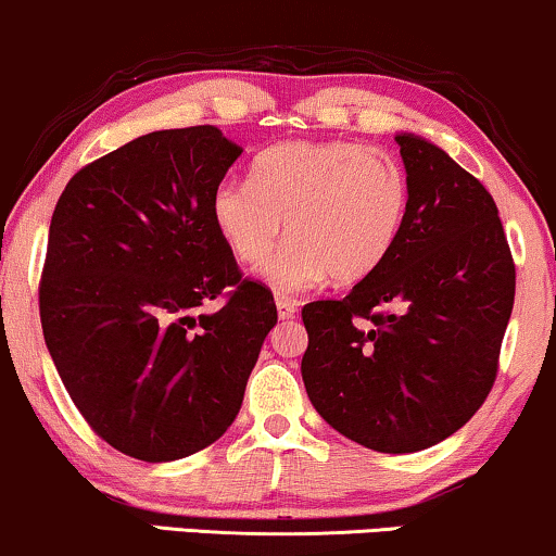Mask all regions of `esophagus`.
I'll use <instances>...</instances> for the list:
<instances>
[{"label": "esophagus", "instance_id": "34e87169", "mask_svg": "<svg viewBox=\"0 0 556 556\" xmlns=\"http://www.w3.org/2000/svg\"><path fill=\"white\" fill-rule=\"evenodd\" d=\"M277 313H279V320L294 318V313H298V302L290 298H277Z\"/></svg>", "mask_w": 556, "mask_h": 556}]
</instances>
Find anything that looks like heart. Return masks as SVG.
<instances>
[{"instance_id":"1","label":"heart","mask_w":556,"mask_h":556,"mask_svg":"<svg viewBox=\"0 0 556 556\" xmlns=\"http://www.w3.org/2000/svg\"><path fill=\"white\" fill-rule=\"evenodd\" d=\"M410 185L390 151L349 140H287L258 153L249 179H223L210 197L217 236L241 264L270 253L281 220L293 238L258 269L277 292L333 277L356 285L388 262L403 233Z\"/></svg>"}]
</instances>
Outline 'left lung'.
Returning <instances> with one entry per match:
<instances>
[{
  "label": "left lung",
  "mask_w": 556,
  "mask_h": 556,
  "mask_svg": "<svg viewBox=\"0 0 556 556\" xmlns=\"http://www.w3.org/2000/svg\"><path fill=\"white\" fill-rule=\"evenodd\" d=\"M410 202L388 262L302 307V382L328 426L384 454L444 441L493 390L516 266L495 200L431 140L397 132Z\"/></svg>",
  "instance_id": "left-lung-1"
}]
</instances>
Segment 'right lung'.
<instances>
[{"label":"right lung","mask_w":556,"mask_h":556,"mask_svg":"<svg viewBox=\"0 0 556 556\" xmlns=\"http://www.w3.org/2000/svg\"><path fill=\"white\" fill-rule=\"evenodd\" d=\"M241 151L215 125L149 132L76 172L53 210L46 346L84 420L132 459L220 439L277 326L271 292L241 277L210 217Z\"/></svg>","instance_id":"add662e5"}]
</instances>
